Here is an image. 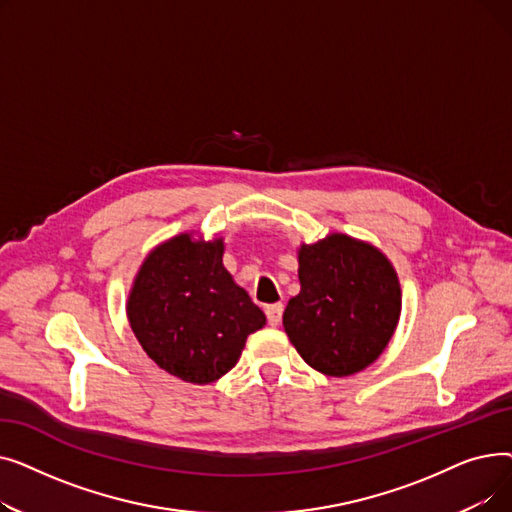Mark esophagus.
<instances>
[{
	"mask_svg": "<svg viewBox=\"0 0 512 512\" xmlns=\"http://www.w3.org/2000/svg\"><path fill=\"white\" fill-rule=\"evenodd\" d=\"M282 313H284V305L282 303H274V305H267L265 307V315H267V321H270V326H278L280 324Z\"/></svg>",
	"mask_w": 512,
	"mask_h": 512,
	"instance_id": "esophagus-1",
	"label": "esophagus"
}]
</instances>
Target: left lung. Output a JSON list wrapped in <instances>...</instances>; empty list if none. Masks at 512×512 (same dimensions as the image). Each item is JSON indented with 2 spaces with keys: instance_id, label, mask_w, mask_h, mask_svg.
Masks as SVG:
<instances>
[{
  "instance_id": "obj_1",
  "label": "left lung",
  "mask_w": 512,
  "mask_h": 512,
  "mask_svg": "<svg viewBox=\"0 0 512 512\" xmlns=\"http://www.w3.org/2000/svg\"><path fill=\"white\" fill-rule=\"evenodd\" d=\"M299 280L282 321L305 363L344 378L382 355L400 317V286L378 249L344 234L303 245Z\"/></svg>"
}]
</instances>
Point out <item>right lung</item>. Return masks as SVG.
Wrapping results in <instances>:
<instances>
[{
    "instance_id": "right-lung-1",
    "label": "right lung",
    "mask_w": 512,
    "mask_h": 512,
    "mask_svg": "<svg viewBox=\"0 0 512 512\" xmlns=\"http://www.w3.org/2000/svg\"><path fill=\"white\" fill-rule=\"evenodd\" d=\"M222 240L180 234L143 263L128 299L130 328L143 351L176 378L209 384L228 373L247 336L265 326L263 311L234 284Z\"/></svg>"
}]
</instances>
